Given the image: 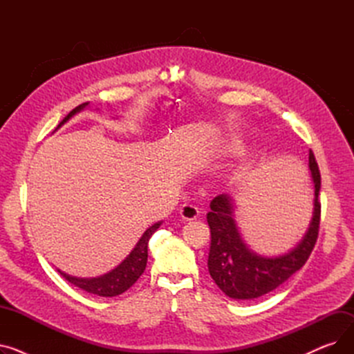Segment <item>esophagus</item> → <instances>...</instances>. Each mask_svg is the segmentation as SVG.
Segmentation results:
<instances>
[{
    "label": "esophagus",
    "mask_w": 354,
    "mask_h": 354,
    "mask_svg": "<svg viewBox=\"0 0 354 354\" xmlns=\"http://www.w3.org/2000/svg\"><path fill=\"white\" fill-rule=\"evenodd\" d=\"M199 214H201L199 208L192 205V203H185V205H182L180 208V216L185 221H194L199 216Z\"/></svg>",
    "instance_id": "esophagus-1"
}]
</instances>
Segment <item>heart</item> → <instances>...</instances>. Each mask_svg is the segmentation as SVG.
<instances>
[{
    "label": "heart",
    "mask_w": 354,
    "mask_h": 354,
    "mask_svg": "<svg viewBox=\"0 0 354 354\" xmlns=\"http://www.w3.org/2000/svg\"><path fill=\"white\" fill-rule=\"evenodd\" d=\"M230 152L238 153V152H239V146H238V145H235V143H234V145H231V146H230Z\"/></svg>",
    "instance_id": "heart-1"
}]
</instances>
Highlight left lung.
I'll return each instance as SVG.
<instances>
[{
	"instance_id": "8db88e82",
	"label": "left lung",
	"mask_w": 354,
	"mask_h": 354,
	"mask_svg": "<svg viewBox=\"0 0 354 354\" xmlns=\"http://www.w3.org/2000/svg\"><path fill=\"white\" fill-rule=\"evenodd\" d=\"M308 167L314 183L313 215L301 241L288 252L266 257L252 251L241 235L235 216V199L222 194L215 196L207 215L211 228L208 270L215 284L234 300L258 299L299 271L308 259L319 235L322 178L313 152H308Z\"/></svg>"
}]
</instances>
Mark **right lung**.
<instances>
[{
    "mask_svg": "<svg viewBox=\"0 0 354 354\" xmlns=\"http://www.w3.org/2000/svg\"><path fill=\"white\" fill-rule=\"evenodd\" d=\"M88 107V102L77 106L76 109H73L70 113L60 122L57 129H60L66 122H68L74 115L80 113L82 110ZM55 129V130H57ZM162 225V221L156 222L152 227H149L140 239L138 241V244L135 248L130 251V254L123 259V261L111 271L100 275V277H93V278H80V277H74L70 274L63 272L62 270H57L66 280L76 287L90 292V294H96L100 297H115L126 290L132 287L138 278L143 274L147 263V244L149 239L153 235V232Z\"/></svg>",
    "mask_w": 354,
    "mask_h": 354,
    "instance_id": "obj_1",
    "label": "right lung"
}]
</instances>
